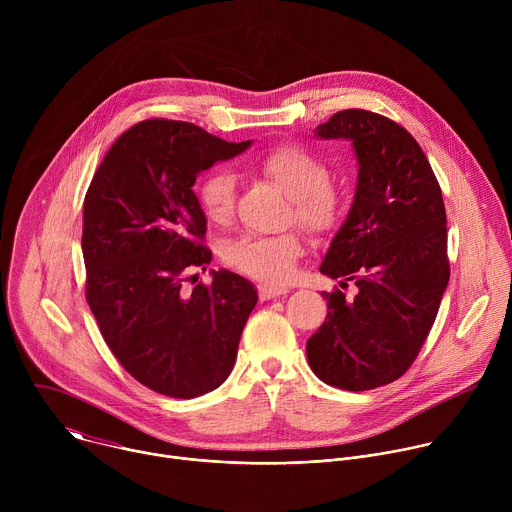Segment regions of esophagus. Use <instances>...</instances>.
I'll use <instances>...</instances> for the list:
<instances>
[{
	"mask_svg": "<svg viewBox=\"0 0 512 512\" xmlns=\"http://www.w3.org/2000/svg\"><path fill=\"white\" fill-rule=\"evenodd\" d=\"M257 291H259V300H261V302L271 300V298H277V296H281V294H287L285 287H275V285H265V283H261V285L257 287Z\"/></svg>",
	"mask_w": 512,
	"mask_h": 512,
	"instance_id": "34e87169",
	"label": "esophagus"
}]
</instances>
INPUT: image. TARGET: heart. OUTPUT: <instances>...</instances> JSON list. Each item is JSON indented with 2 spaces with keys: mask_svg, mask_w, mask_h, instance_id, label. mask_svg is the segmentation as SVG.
<instances>
[{
  "mask_svg": "<svg viewBox=\"0 0 512 512\" xmlns=\"http://www.w3.org/2000/svg\"><path fill=\"white\" fill-rule=\"evenodd\" d=\"M253 170L277 184L291 198V218L308 233L322 237L336 229L342 216L340 190L330 182L322 158L300 143L283 141L255 158ZM235 178L216 168L204 174L196 196L212 225H227L235 212ZM304 253L302 237L287 231L275 237H243L225 247V263L267 283H283L296 271Z\"/></svg>",
  "mask_w": 512,
  "mask_h": 512,
  "instance_id": "obj_1",
  "label": "heart"
}]
</instances>
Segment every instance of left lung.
Masks as SVG:
<instances>
[{
	"label": "left lung",
	"instance_id": "8db88e82",
	"mask_svg": "<svg viewBox=\"0 0 512 512\" xmlns=\"http://www.w3.org/2000/svg\"><path fill=\"white\" fill-rule=\"evenodd\" d=\"M318 137L350 139L358 158L354 202L320 265L354 281V300L322 291L324 324L306 344L326 385L369 391L403 377L417 358L450 281L442 188L415 137L393 119L344 109Z\"/></svg>",
	"mask_w": 512,
	"mask_h": 512
}]
</instances>
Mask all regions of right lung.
Returning <instances> with one entry per match:
<instances>
[{
	"label": "right lung",
	"instance_id": "1",
	"mask_svg": "<svg viewBox=\"0 0 512 512\" xmlns=\"http://www.w3.org/2000/svg\"><path fill=\"white\" fill-rule=\"evenodd\" d=\"M249 145L194 123L145 119L117 137L87 190L89 308L121 367L160 395L192 399L225 383L257 304L255 287L227 269L182 289L212 259L196 176Z\"/></svg>",
	"mask_w": 512,
	"mask_h": 512
}]
</instances>
